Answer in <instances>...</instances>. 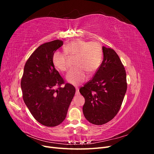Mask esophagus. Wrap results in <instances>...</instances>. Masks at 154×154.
Returning a JSON list of instances; mask_svg holds the SVG:
<instances>
[{"instance_id":"esophagus-1","label":"esophagus","mask_w":154,"mask_h":154,"mask_svg":"<svg viewBox=\"0 0 154 154\" xmlns=\"http://www.w3.org/2000/svg\"><path fill=\"white\" fill-rule=\"evenodd\" d=\"M75 88H76V94H79V88L77 86H76Z\"/></svg>"}]
</instances>
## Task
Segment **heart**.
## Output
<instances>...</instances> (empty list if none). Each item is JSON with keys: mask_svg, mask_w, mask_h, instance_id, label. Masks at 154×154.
I'll list each match as a JSON object with an SVG mask.
<instances>
[{"mask_svg": "<svg viewBox=\"0 0 154 154\" xmlns=\"http://www.w3.org/2000/svg\"><path fill=\"white\" fill-rule=\"evenodd\" d=\"M65 51L70 57H76V67L70 70L66 76L67 81L73 85L83 82L87 78V73L94 74L100 67L103 53L98 42L74 40L66 45ZM67 54L57 51L53 55L54 66L62 72L67 71L69 68Z\"/></svg>", "mask_w": 154, "mask_h": 154, "instance_id": "heart-1", "label": "heart"}]
</instances>
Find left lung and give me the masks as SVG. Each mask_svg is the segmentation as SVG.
Returning <instances> with one entry per match:
<instances>
[{
	"instance_id": "left-lung-1",
	"label": "left lung",
	"mask_w": 154,
	"mask_h": 154,
	"mask_svg": "<svg viewBox=\"0 0 154 154\" xmlns=\"http://www.w3.org/2000/svg\"><path fill=\"white\" fill-rule=\"evenodd\" d=\"M103 60L91 80L80 87L84 97L83 112L90 123L101 125L119 112L127 91L126 71L118 54L103 47Z\"/></svg>"
}]
</instances>
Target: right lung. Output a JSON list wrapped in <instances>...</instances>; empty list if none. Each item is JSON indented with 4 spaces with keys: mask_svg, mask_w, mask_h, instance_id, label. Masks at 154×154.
Instances as JSON below:
<instances>
[{
    "mask_svg": "<svg viewBox=\"0 0 154 154\" xmlns=\"http://www.w3.org/2000/svg\"><path fill=\"white\" fill-rule=\"evenodd\" d=\"M62 45L60 40L40 45L27 59L21 79L23 100L34 118L46 127L63 122L76 92L72 85L65 83L53 62V54Z\"/></svg>",
    "mask_w": 154,
    "mask_h": 154,
    "instance_id": "1",
    "label": "right lung"
}]
</instances>
